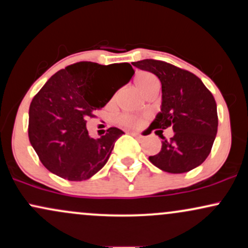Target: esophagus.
Instances as JSON below:
<instances>
[{
    "instance_id": "esophagus-1",
    "label": "esophagus",
    "mask_w": 248,
    "mask_h": 248,
    "mask_svg": "<svg viewBox=\"0 0 248 248\" xmlns=\"http://www.w3.org/2000/svg\"><path fill=\"white\" fill-rule=\"evenodd\" d=\"M130 134V135H133V136H135V138H139V139H142V135L140 133H136V132H128Z\"/></svg>"
}]
</instances>
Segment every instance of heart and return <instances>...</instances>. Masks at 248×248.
Instances as JSON below:
<instances>
[{
	"label": "heart",
	"mask_w": 248,
	"mask_h": 248,
	"mask_svg": "<svg viewBox=\"0 0 248 248\" xmlns=\"http://www.w3.org/2000/svg\"><path fill=\"white\" fill-rule=\"evenodd\" d=\"M134 84H135L136 88L146 96L150 91L158 88V80L155 76L152 75L149 72H140L135 76L134 78ZM114 99H112V101ZM118 122L122 126L127 127H141L143 124V118L135 115H128V114H122L118 118Z\"/></svg>",
	"instance_id": "1"
}]
</instances>
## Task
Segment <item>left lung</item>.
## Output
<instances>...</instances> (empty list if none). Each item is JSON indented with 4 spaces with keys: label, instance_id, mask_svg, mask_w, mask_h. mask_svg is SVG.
Masks as SVG:
<instances>
[{
    "label": "left lung",
    "instance_id": "left-lung-1",
    "mask_svg": "<svg viewBox=\"0 0 248 248\" xmlns=\"http://www.w3.org/2000/svg\"><path fill=\"white\" fill-rule=\"evenodd\" d=\"M133 65L155 75L162 85L161 110L149 129L173 130L170 140L160 135L163 139L160 153L149 156V161L170 173L187 172L201 166L211 152L218 129L212 93L197 76L168 62L144 59Z\"/></svg>",
    "mask_w": 248,
    "mask_h": 248
}]
</instances>
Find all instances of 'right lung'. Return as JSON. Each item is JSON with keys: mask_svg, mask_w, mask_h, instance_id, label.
<instances>
[{"mask_svg": "<svg viewBox=\"0 0 248 248\" xmlns=\"http://www.w3.org/2000/svg\"><path fill=\"white\" fill-rule=\"evenodd\" d=\"M134 73L128 62L106 66L80 62L46 81L30 104L28 133L31 146L49 171L78 182L94 176L107 163L115 141L124 133L110 127L104 136L93 138L85 119L92 116V110L106 106ZM110 75L114 81L108 78Z\"/></svg>", "mask_w": 248, "mask_h": 248, "instance_id": "obj_1", "label": "right lung"}]
</instances>
